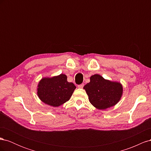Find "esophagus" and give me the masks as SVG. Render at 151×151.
Segmentation results:
<instances>
[{
	"label": "esophagus",
	"mask_w": 151,
	"mask_h": 151,
	"mask_svg": "<svg viewBox=\"0 0 151 151\" xmlns=\"http://www.w3.org/2000/svg\"><path fill=\"white\" fill-rule=\"evenodd\" d=\"M78 87L79 88H80V89H83V87H84V84H80V85H78Z\"/></svg>",
	"instance_id": "1"
}]
</instances>
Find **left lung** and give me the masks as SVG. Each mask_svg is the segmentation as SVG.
I'll list each match as a JSON object with an SVG mask.
<instances>
[{"instance_id":"8db88e82","label":"left lung","mask_w":151,"mask_h":151,"mask_svg":"<svg viewBox=\"0 0 151 151\" xmlns=\"http://www.w3.org/2000/svg\"><path fill=\"white\" fill-rule=\"evenodd\" d=\"M91 104L104 110L116 104L123 94L120 83L104 79L99 74L90 77V82L84 86Z\"/></svg>"}]
</instances>
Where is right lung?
I'll list each match as a JSON object with an SVG mask.
<instances>
[{
  "label": "right lung",
  "instance_id": "1",
  "mask_svg": "<svg viewBox=\"0 0 151 151\" xmlns=\"http://www.w3.org/2000/svg\"><path fill=\"white\" fill-rule=\"evenodd\" d=\"M37 87L40 99L53 107H58L68 101L76 88L72 83H68L67 76L63 74L52 77H43Z\"/></svg>",
  "mask_w": 151,
  "mask_h": 151
}]
</instances>
